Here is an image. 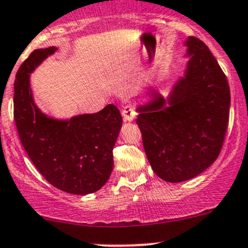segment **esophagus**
<instances>
[{"label": "esophagus", "instance_id": "1", "mask_svg": "<svg viewBox=\"0 0 248 248\" xmlns=\"http://www.w3.org/2000/svg\"><path fill=\"white\" fill-rule=\"evenodd\" d=\"M135 115H137V113H135L133 105H130V103H128V105H126L122 108V116H124V121H133V120L135 119Z\"/></svg>", "mask_w": 248, "mask_h": 248}]
</instances>
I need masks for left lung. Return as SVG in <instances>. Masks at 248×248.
<instances>
[{
    "label": "left lung",
    "instance_id": "8db88e82",
    "mask_svg": "<svg viewBox=\"0 0 248 248\" xmlns=\"http://www.w3.org/2000/svg\"><path fill=\"white\" fill-rule=\"evenodd\" d=\"M185 74L167 97L152 89L137 124L152 170L167 182L195 178L219 156L230 115V86L202 41L187 37Z\"/></svg>",
    "mask_w": 248,
    "mask_h": 248
}]
</instances>
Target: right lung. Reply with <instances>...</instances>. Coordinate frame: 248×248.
Wrapping results in <instances>:
<instances>
[{
  "mask_svg": "<svg viewBox=\"0 0 248 248\" xmlns=\"http://www.w3.org/2000/svg\"><path fill=\"white\" fill-rule=\"evenodd\" d=\"M56 50L36 49L21 64L14 83V119L23 148L49 184L70 194H91L113 170V147L122 118L114 105L70 119L53 118L37 107L31 74Z\"/></svg>",
  "mask_w": 248,
  "mask_h": 248,
  "instance_id": "add662e5",
  "label": "right lung"
}]
</instances>
